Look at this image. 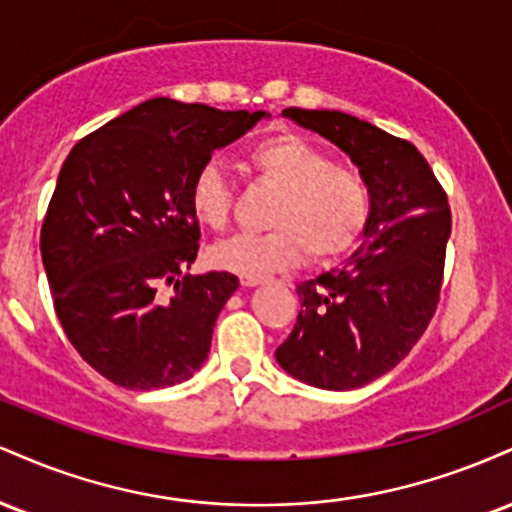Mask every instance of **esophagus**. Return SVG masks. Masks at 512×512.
I'll return each instance as SVG.
<instances>
[{"mask_svg":"<svg viewBox=\"0 0 512 512\" xmlns=\"http://www.w3.org/2000/svg\"><path fill=\"white\" fill-rule=\"evenodd\" d=\"M240 284L245 286V289H250V286H257L262 284V276H250V274H240Z\"/></svg>","mask_w":512,"mask_h":512,"instance_id":"34e87169","label":"esophagus"}]
</instances>
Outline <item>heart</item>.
Instances as JSON below:
<instances>
[{
  "instance_id": "1",
  "label": "heart",
  "mask_w": 512,
  "mask_h": 512,
  "mask_svg": "<svg viewBox=\"0 0 512 512\" xmlns=\"http://www.w3.org/2000/svg\"><path fill=\"white\" fill-rule=\"evenodd\" d=\"M248 163L262 185L276 190L267 233H238L209 250L214 267L233 274L267 276L303 257L322 264L342 257L361 238L370 216L368 180L356 168L339 166L325 149L298 134L260 139ZM199 226L223 228L231 216L233 190L219 163L192 175L187 192Z\"/></svg>"
}]
</instances>
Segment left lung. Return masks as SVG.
Wrapping results in <instances>:
<instances>
[{
	"instance_id": "left-lung-1",
	"label": "left lung",
	"mask_w": 512,
	"mask_h": 512,
	"mask_svg": "<svg viewBox=\"0 0 512 512\" xmlns=\"http://www.w3.org/2000/svg\"><path fill=\"white\" fill-rule=\"evenodd\" d=\"M284 117L344 151L370 187L361 245L332 272L298 286L301 313L276 363L320 390H356L419 342L443 284L450 207L414 144L339 110Z\"/></svg>"
}]
</instances>
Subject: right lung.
Masks as SVG:
<instances>
[{"label": "right lung", "mask_w": 512, "mask_h": 512, "mask_svg": "<svg viewBox=\"0 0 512 512\" xmlns=\"http://www.w3.org/2000/svg\"><path fill=\"white\" fill-rule=\"evenodd\" d=\"M264 110H216L151 98L69 151L40 231L62 330L110 383L158 390L207 361L216 317L238 276L182 274L197 260L192 175ZM173 283L168 299L157 293Z\"/></svg>", "instance_id": "add662e5"}]
</instances>
